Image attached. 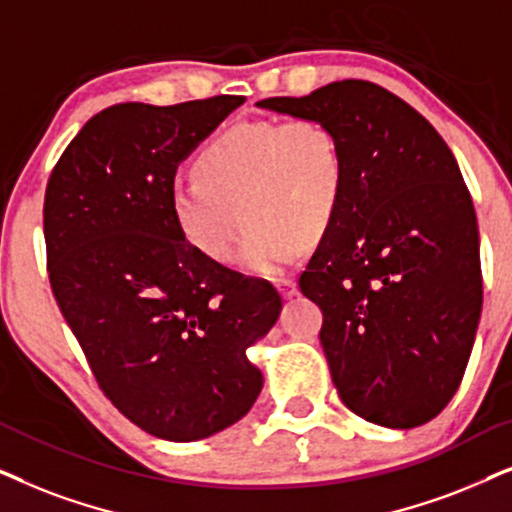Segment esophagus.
<instances>
[{
	"mask_svg": "<svg viewBox=\"0 0 512 512\" xmlns=\"http://www.w3.org/2000/svg\"><path fill=\"white\" fill-rule=\"evenodd\" d=\"M276 288H278V292H281L285 299H290V297L297 295V283H295V278H290V276L278 278Z\"/></svg>",
	"mask_w": 512,
	"mask_h": 512,
	"instance_id": "1",
	"label": "esophagus"
}]
</instances>
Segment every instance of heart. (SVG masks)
<instances>
[{
    "label": "heart",
    "instance_id": "obj_1",
    "mask_svg": "<svg viewBox=\"0 0 512 512\" xmlns=\"http://www.w3.org/2000/svg\"><path fill=\"white\" fill-rule=\"evenodd\" d=\"M344 192V152L325 121H250L203 147L196 175L170 189V210L187 243L217 264L231 260L243 215L238 267L276 274L330 231Z\"/></svg>",
    "mask_w": 512,
    "mask_h": 512
}]
</instances>
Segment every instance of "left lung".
I'll list each match as a JSON object with an SVG mask.
<instances>
[{
    "label": "left lung",
    "instance_id": "left-lung-1",
    "mask_svg": "<svg viewBox=\"0 0 512 512\" xmlns=\"http://www.w3.org/2000/svg\"><path fill=\"white\" fill-rule=\"evenodd\" d=\"M257 105L325 121L344 152L342 208L299 276L339 398L372 424H426L461 384L482 311L478 220L452 149L372 81Z\"/></svg>",
    "mask_w": 512,
    "mask_h": 512
}]
</instances>
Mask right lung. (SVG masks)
I'll list each match as a JSON object with an SVG mask.
<instances>
[{
  "mask_svg": "<svg viewBox=\"0 0 512 512\" xmlns=\"http://www.w3.org/2000/svg\"><path fill=\"white\" fill-rule=\"evenodd\" d=\"M243 102L102 109L46 185V269L60 311L109 403L170 442L248 414L262 372L245 349L283 304L269 281L194 250L170 210L180 161Z\"/></svg>",
  "mask_w": 512,
  "mask_h": 512,
  "instance_id": "add662e5",
  "label": "right lung"
}]
</instances>
